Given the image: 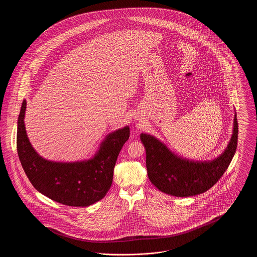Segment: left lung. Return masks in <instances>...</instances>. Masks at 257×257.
<instances>
[{"instance_id":"left-lung-1","label":"left lung","mask_w":257,"mask_h":257,"mask_svg":"<svg viewBox=\"0 0 257 257\" xmlns=\"http://www.w3.org/2000/svg\"><path fill=\"white\" fill-rule=\"evenodd\" d=\"M141 141L147 151V174L151 183L171 196H196L212 188L227 170L237 148V115H234L233 133L228 146L212 161L184 159L151 135L142 133Z\"/></svg>"}]
</instances>
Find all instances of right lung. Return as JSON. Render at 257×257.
<instances>
[{"label":"right lung","mask_w":257,"mask_h":257,"mask_svg":"<svg viewBox=\"0 0 257 257\" xmlns=\"http://www.w3.org/2000/svg\"><path fill=\"white\" fill-rule=\"evenodd\" d=\"M27 102L17 121V152L29 180L39 193L59 203L86 207L102 199L112 183L117 156L130 136L129 126L113 131L101 143L91 159L53 162L42 158L32 147L25 128Z\"/></svg>","instance_id":"obj_1"}]
</instances>
